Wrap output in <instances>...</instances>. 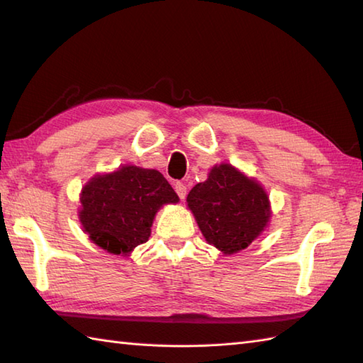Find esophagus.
I'll return each mask as SVG.
<instances>
[{"label": "esophagus", "instance_id": "34e87169", "mask_svg": "<svg viewBox=\"0 0 363 363\" xmlns=\"http://www.w3.org/2000/svg\"><path fill=\"white\" fill-rule=\"evenodd\" d=\"M174 190H176L177 196H179L181 199L186 198V195H187V187H186V184H182V182H176V184H174Z\"/></svg>", "mask_w": 363, "mask_h": 363}]
</instances>
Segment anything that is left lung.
<instances>
[{"label":"left lung","mask_w":363,"mask_h":363,"mask_svg":"<svg viewBox=\"0 0 363 363\" xmlns=\"http://www.w3.org/2000/svg\"><path fill=\"white\" fill-rule=\"evenodd\" d=\"M187 204L206 240L225 254L245 250L269 220L265 190L229 164L213 167L190 190Z\"/></svg>","instance_id":"left-lung-1"}]
</instances>
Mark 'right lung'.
Masks as SVG:
<instances>
[{
	"label": "right lung",
	"mask_w": 363,
	"mask_h": 363,
	"mask_svg": "<svg viewBox=\"0 0 363 363\" xmlns=\"http://www.w3.org/2000/svg\"><path fill=\"white\" fill-rule=\"evenodd\" d=\"M177 201L157 169L125 165L95 176L82 189L79 218L94 243L112 254H128L148 242L160 206Z\"/></svg>",
	"instance_id": "add662e5"
}]
</instances>
